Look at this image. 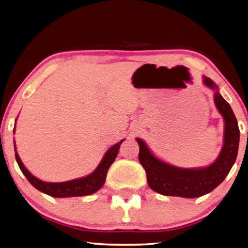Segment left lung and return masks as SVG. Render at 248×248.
<instances>
[{
  "mask_svg": "<svg viewBox=\"0 0 248 248\" xmlns=\"http://www.w3.org/2000/svg\"><path fill=\"white\" fill-rule=\"evenodd\" d=\"M203 84L215 90V103L224 119V144L216 161L207 168L182 169L161 161L151 154L140 138V162L144 167L149 187L164 196L201 197L222 183L235 162L240 142V129L230 104L219 93L218 86L203 76Z\"/></svg>",
  "mask_w": 248,
  "mask_h": 248,
  "instance_id": "1",
  "label": "left lung"
}]
</instances>
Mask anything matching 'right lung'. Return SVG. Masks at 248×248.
Instances as JSON below:
<instances>
[{"label": "right lung", "mask_w": 248, "mask_h": 248, "mask_svg": "<svg viewBox=\"0 0 248 248\" xmlns=\"http://www.w3.org/2000/svg\"><path fill=\"white\" fill-rule=\"evenodd\" d=\"M123 140H121L114 146H112L111 148L107 151L102 161L100 162L98 168L95 169L91 174L85 177H81V179L63 182V183H47V182L40 181L37 179V177H34L31 173L25 168L16 150L15 157L21 172L24 173L26 179L29 181V183L31 184L34 188H37L38 190H40V192L49 195V196L52 197H80L93 194L102 187L104 182H106L108 168H110L111 164L114 162L116 155L119 154L120 146L122 142H123Z\"/></svg>", "instance_id": "add662e5"}]
</instances>
